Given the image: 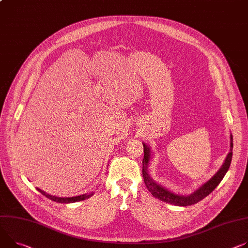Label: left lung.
I'll return each mask as SVG.
<instances>
[{"label": "left lung", "mask_w": 248, "mask_h": 248, "mask_svg": "<svg viewBox=\"0 0 248 248\" xmlns=\"http://www.w3.org/2000/svg\"><path fill=\"white\" fill-rule=\"evenodd\" d=\"M143 144V152H144V157L142 160V177L144 180V183L148 191L151 193V195L157 199H159L165 202H168V204L175 205V206H180V207H187L196 204V202H200L204 198H206L209 194H211L217 186L220 183L222 178L224 175L227 174L231 163H232V148H233V143H232V136L231 134V149L230 152L227 156L226 160H224L223 164L219 168V170L209 180L208 182L205 184H202L199 189H197L194 193L184 196V195H178L174 194L173 192L167 190L160 184L156 183L154 180L150 177L148 173V165H149V160L151 157V151L149 147L145 144Z\"/></svg>", "instance_id": "1"}]
</instances>
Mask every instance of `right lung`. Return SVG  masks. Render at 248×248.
I'll return each instance as SVG.
<instances>
[{"instance_id":"right-lung-1","label":"right lung","mask_w":248,"mask_h":248,"mask_svg":"<svg viewBox=\"0 0 248 248\" xmlns=\"http://www.w3.org/2000/svg\"><path fill=\"white\" fill-rule=\"evenodd\" d=\"M37 191H39L43 196H46V198L50 199L51 201L53 202H61V204H69V202H79V201H83V200H86L88 198L91 197L93 195V193L91 194H83V195H80V196H76V197H68V198H60V197H55V196H52V195H49L46 192H43L42 190L36 188Z\"/></svg>"}]
</instances>
